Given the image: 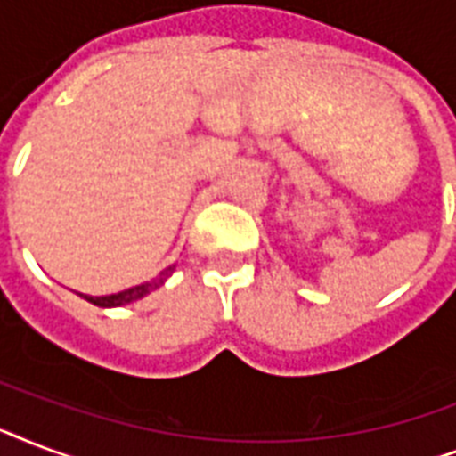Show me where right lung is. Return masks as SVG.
<instances>
[{"label":"right lung","mask_w":456,"mask_h":456,"mask_svg":"<svg viewBox=\"0 0 456 456\" xmlns=\"http://www.w3.org/2000/svg\"><path fill=\"white\" fill-rule=\"evenodd\" d=\"M172 272H175V265L165 267V270L160 272L156 279H151V281H146V284H139V286H132V289H127V291L113 293V296H99V298H94V296H82V293L80 296L85 300H89L92 305H99V307H120V305L134 303V300L144 298L146 293L156 291L158 286H163L165 281H167V277H170Z\"/></svg>","instance_id":"obj_1"}]
</instances>
